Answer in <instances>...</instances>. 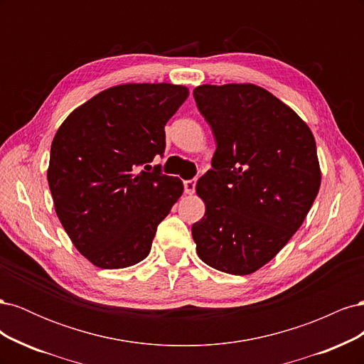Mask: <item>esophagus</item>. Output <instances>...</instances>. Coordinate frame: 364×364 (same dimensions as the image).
I'll use <instances>...</instances> for the list:
<instances>
[{
  "instance_id": "obj_1",
  "label": "esophagus",
  "mask_w": 364,
  "mask_h": 364,
  "mask_svg": "<svg viewBox=\"0 0 364 364\" xmlns=\"http://www.w3.org/2000/svg\"><path fill=\"white\" fill-rule=\"evenodd\" d=\"M183 190H185L186 194H193L194 190H196V179L185 181V182H183Z\"/></svg>"
}]
</instances>
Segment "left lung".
<instances>
[{
  "instance_id": "1",
  "label": "left lung",
  "mask_w": 364,
  "mask_h": 364,
  "mask_svg": "<svg viewBox=\"0 0 364 364\" xmlns=\"http://www.w3.org/2000/svg\"><path fill=\"white\" fill-rule=\"evenodd\" d=\"M194 100L217 141L197 181L206 206L197 255L230 274L261 269L289 243L321 188L316 141L291 107L252 83L202 85Z\"/></svg>"
}]
</instances>
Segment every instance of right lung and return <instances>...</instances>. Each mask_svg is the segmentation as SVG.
I'll use <instances>...</instances> for the list:
<instances>
[{"label":"right lung","instance_id":"right-lung-1","mask_svg":"<svg viewBox=\"0 0 364 364\" xmlns=\"http://www.w3.org/2000/svg\"><path fill=\"white\" fill-rule=\"evenodd\" d=\"M188 94L171 83L112 86L74 109L54 135L47 171L54 209L94 266L144 259L182 196V181L150 162L164 153V127Z\"/></svg>","mask_w":364,"mask_h":364}]
</instances>
